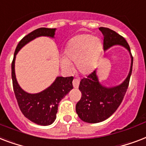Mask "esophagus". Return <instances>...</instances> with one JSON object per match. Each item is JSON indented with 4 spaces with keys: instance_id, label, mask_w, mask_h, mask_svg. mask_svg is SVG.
Masks as SVG:
<instances>
[{
    "instance_id": "34e87169",
    "label": "esophagus",
    "mask_w": 146,
    "mask_h": 146,
    "mask_svg": "<svg viewBox=\"0 0 146 146\" xmlns=\"http://www.w3.org/2000/svg\"><path fill=\"white\" fill-rule=\"evenodd\" d=\"M73 86H74V88H78L79 86V83H80V81H79L78 79H74L73 80Z\"/></svg>"
}]
</instances>
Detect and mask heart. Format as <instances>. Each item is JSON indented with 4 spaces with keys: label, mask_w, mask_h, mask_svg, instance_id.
I'll return each instance as SVG.
<instances>
[{
    "label": "heart",
    "mask_w": 146,
    "mask_h": 146,
    "mask_svg": "<svg viewBox=\"0 0 146 146\" xmlns=\"http://www.w3.org/2000/svg\"><path fill=\"white\" fill-rule=\"evenodd\" d=\"M101 51L102 43L99 38L89 34L78 35L69 42L65 51V58L61 60V65L69 70L72 68L70 62H74L80 73L88 74L95 68Z\"/></svg>",
    "instance_id": "b5f03b06"
}]
</instances>
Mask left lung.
Returning a JSON list of instances; mask_svg holds the SVG:
<instances>
[{
  "mask_svg": "<svg viewBox=\"0 0 146 146\" xmlns=\"http://www.w3.org/2000/svg\"><path fill=\"white\" fill-rule=\"evenodd\" d=\"M99 30L104 35V50L107 51L116 45L123 46L130 54L131 65L128 76L117 86L107 88L101 84L96 70L87 78L81 79L78 88L81 98L77 103L76 113L82 121L89 123L104 121L117 110L127 91L133 70V58L126 39L109 28L100 27Z\"/></svg>",
  "mask_w": 146,
  "mask_h": 146,
  "instance_id": "1",
  "label": "left lung"
}]
</instances>
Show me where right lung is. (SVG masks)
Instances as JSON below:
<instances>
[{
    "label": "right lung",
    "mask_w": 146,
    "mask_h": 146,
    "mask_svg": "<svg viewBox=\"0 0 146 146\" xmlns=\"http://www.w3.org/2000/svg\"><path fill=\"white\" fill-rule=\"evenodd\" d=\"M56 29L42 27L24 36L16 48L11 65V75L13 91L20 110L27 119L40 126H48L56 119L58 103L73 89V77H57L55 81L44 91L30 94L23 91L19 85L15 74V59L17 52L23 46L39 36L54 38Z\"/></svg>",
    "instance_id": "add662e5"
}]
</instances>
